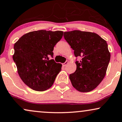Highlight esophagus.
<instances>
[{"label": "esophagus", "mask_w": 122, "mask_h": 122, "mask_svg": "<svg viewBox=\"0 0 122 122\" xmlns=\"http://www.w3.org/2000/svg\"><path fill=\"white\" fill-rule=\"evenodd\" d=\"M68 63H69V62H68L67 61H66L64 63V64H62V66H64V67H65V66H66V65H67L68 64Z\"/></svg>", "instance_id": "obj_1"}]
</instances>
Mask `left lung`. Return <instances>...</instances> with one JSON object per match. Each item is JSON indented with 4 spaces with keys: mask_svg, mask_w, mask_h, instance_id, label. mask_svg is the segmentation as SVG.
<instances>
[{
    "mask_svg": "<svg viewBox=\"0 0 122 122\" xmlns=\"http://www.w3.org/2000/svg\"><path fill=\"white\" fill-rule=\"evenodd\" d=\"M64 37L76 57H81L69 75L72 86L80 92L94 90L103 80L110 61L107 42L96 33L78 30L64 32Z\"/></svg>",
    "mask_w": 122,
    "mask_h": 122,
    "instance_id": "8db88e82",
    "label": "left lung"
}]
</instances>
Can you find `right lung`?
Segmentation results:
<instances>
[{
  "mask_svg": "<svg viewBox=\"0 0 122 122\" xmlns=\"http://www.w3.org/2000/svg\"><path fill=\"white\" fill-rule=\"evenodd\" d=\"M61 30H40L26 33L14 45V62L22 80L30 88L42 92L52 86L62 65L53 58L55 45L61 40Z\"/></svg>",
  "mask_w": 122,
  "mask_h": 122,
  "instance_id": "obj_1",
  "label": "right lung"
}]
</instances>
